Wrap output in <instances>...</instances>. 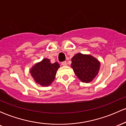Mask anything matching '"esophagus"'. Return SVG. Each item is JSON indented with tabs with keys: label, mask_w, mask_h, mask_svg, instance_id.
I'll list each match as a JSON object with an SVG mask.
<instances>
[{
	"label": "esophagus",
	"mask_w": 126,
	"mask_h": 126,
	"mask_svg": "<svg viewBox=\"0 0 126 126\" xmlns=\"http://www.w3.org/2000/svg\"><path fill=\"white\" fill-rule=\"evenodd\" d=\"M62 66H67V62H63L62 63Z\"/></svg>",
	"instance_id": "1"
}]
</instances>
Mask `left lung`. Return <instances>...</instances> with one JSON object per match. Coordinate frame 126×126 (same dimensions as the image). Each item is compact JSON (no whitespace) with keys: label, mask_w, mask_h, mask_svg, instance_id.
I'll list each match as a JSON object with an SVG mask.
<instances>
[{"label":"left lung","mask_w":126,"mask_h":126,"mask_svg":"<svg viewBox=\"0 0 126 126\" xmlns=\"http://www.w3.org/2000/svg\"><path fill=\"white\" fill-rule=\"evenodd\" d=\"M100 62L89 54L78 53L72 58L71 67L80 81L89 83L98 75Z\"/></svg>","instance_id":"left-lung-1"}]
</instances>
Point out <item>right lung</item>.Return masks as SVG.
Instances as JSON below:
<instances>
[{
    "label": "right lung",
    "mask_w": 126,
    "mask_h": 126,
    "mask_svg": "<svg viewBox=\"0 0 126 126\" xmlns=\"http://www.w3.org/2000/svg\"><path fill=\"white\" fill-rule=\"evenodd\" d=\"M59 67L57 62L51 63L49 59H44L31 68L30 73L36 83L42 86H48L54 80Z\"/></svg>",
    "instance_id": "right-lung-1"
}]
</instances>
